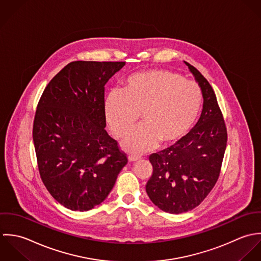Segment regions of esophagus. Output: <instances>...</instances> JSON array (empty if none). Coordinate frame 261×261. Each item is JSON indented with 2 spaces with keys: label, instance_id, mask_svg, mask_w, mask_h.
I'll use <instances>...</instances> for the list:
<instances>
[{
  "label": "esophagus",
  "instance_id": "obj_1",
  "mask_svg": "<svg viewBox=\"0 0 261 261\" xmlns=\"http://www.w3.org/2000/svg\"><path fill=\"white\" fill-rule=\"evenodd\" d=\"M129 161H138L140 159V156H136V155H129L128 156Z\"/></svg>",
  "mask_w": 261,
  "mask_h": 261
}]
</instances>
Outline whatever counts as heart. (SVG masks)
<instances>
[{
    "label": "heart",
    "instance_id": "obj_1",
    "mask_svg": "<svg viewBox=\"0 0 261 261\" xmlns=\"http://www.w3.org/2000/svg\"><path fill=\"white\" fill-rule=\"evenodd\" d=\"M202 105L200 87L178 73L150 69L128 77L122 93L113 91L105 99L108 125L117 137L126 135L142 114L143 125L122 141L132 153L168 146L182 139L195 124Z\"/></svg>",
    "mask_w": 261,
    "mask_h": 261
}]
</instances>
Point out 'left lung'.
Masks as SVG:
<instances>
[{
    "instance_id": "left-lung-1",
    "label": "left lung",
    "mask_w": 261,
    "mask_h": 261,
    "mask_svg": "<svg viewBox=\"0 0 261 261\" xmlns=\"http://www.w3.org/2000/svg\"><path fill=\"white\" fill-rule=\"evenodd\" d=\"M199 84L203 111L195 127L174 145L149 156L152 175L146 193L158 208L181 214L198 207L220 175L227 145V130L216 95L208 81L186 62Z\"/></svg>"
}]
</instances>
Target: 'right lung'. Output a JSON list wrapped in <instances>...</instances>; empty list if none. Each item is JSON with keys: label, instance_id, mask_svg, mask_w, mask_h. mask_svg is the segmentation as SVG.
<instances>
[{"label": "right lung", "instance_id": "right-lung-1", "mask_svg": "<svg viewBox=\"0 0 261 261\" xmlns=\"http://www.w3.org/2000/svg\"><path fill=\"white\" fill-rule=\"evenodd\" d=\"M123 61H72L45 88L35 113L33 142L40 177L71 211L104 202L128 159L105 130V85Z\"/></svg>", "mask_w": 261, "mask_h": 261}]
</instances>
